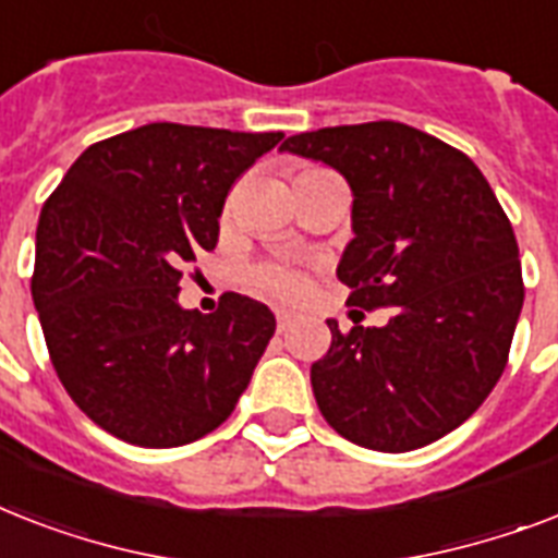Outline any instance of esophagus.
<instances>
[{
    "label": "esophagus",
    "instance_id": "esophagus-1",
    "mask_svg": "<svg viewBox=\"0 0 558 558\" xmlns=\"http://www.w3.org/2000/svg\"><path fill=\"white\" fill-rule=\"evenodd\" d=\"M275 318H278V330L280 332L289 330V327H292V322H295V318H292V313H287V310H278V313H275Z\"/></svg>",
    "mask_w": 558,
    "mask_h": 558
}]
</instances>
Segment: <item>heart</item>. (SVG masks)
I'll return each instance as SVG.
<instances>
[{"label": "heart", "mask_w": 558, "mask_h": 558, "mask_svg": "<svg viewBox=\"0 0 558 558\" xmlns=\"http://www.w3.org/2000/svg\"><path fill=\"white\" fill-rule=\"evenodd\" d=\"M306 170H318V168H306ZM301 170V173H306ZM254 287L266 292V295L275 298H298L306 289V278L298 269H289V266H280V263H269V266H260L254 271Z\"/></svg>", "instance_id": "b5f03b06"}]
</instances>
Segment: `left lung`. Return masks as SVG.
<instances>
[{
	"mask_svg": "<svg viewBox=\"0 0 558 558\" xmlns=\"http://www.w3.org/2000/svg\"><path fill=\"white\" fill-rule=\"evenodd\" d=\"M280 150L348 179L353 240L336 275L348 304L390 306L385 327L327 322L330 350L310 371L324 420L373 451L440 440L501 379L524 304L519 243L493 187L466 153L399 121L324 126Z\"/></svg>",
	"mask_w": 558,
	"mask_h": 558,
	"instance_id": "obj_1",
	"label": "left lung"
}]
</instances>
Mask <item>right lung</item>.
<instances>
[{
	"label": "right lung",
	"instance_id": "1",
	"mask_svg": "<svg viewBox=\"0 0 558 558\" xmlns=\"http://www.w3.org/2000/svg\"><path fill=\"white\" fill-rule=\"evenodd\" d=\"M283 133L147 124L81 153L43 205L31 295L74 405L118 440L173 449L234 411L275 336L266 304L226 292L217 313L179 306L185 266Z\"/></svg>",
	"mask_w": 558,
	"mask_h": 558
}]
</instances>
